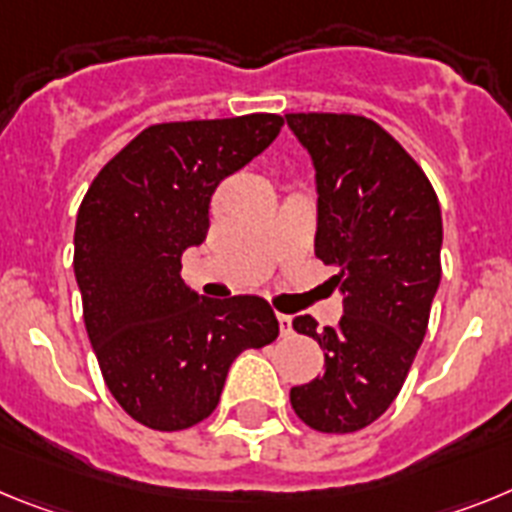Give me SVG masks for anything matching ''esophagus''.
<instances>
[{"label":"esophagus","instance_id":"obj_1","mask_svg":"<svg viewBox=\"0 0 512 512\" xmlns=\"http://www.w3.org/2000/svg\"><path fill=\"white\" fill-rule=\"evenodd\" d=\"M278 324H281V337H288L293 332V319L288 314H278Z\"/></svg>","mask_w":512,"mask_h":512}]
</instances>
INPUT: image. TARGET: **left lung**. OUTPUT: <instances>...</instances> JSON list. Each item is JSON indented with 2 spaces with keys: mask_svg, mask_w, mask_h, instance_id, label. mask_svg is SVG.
<instances>
[{
  "mask_svg": "<svg viewBox=\"0 0 512 512\" xmlns=\"http://www.w3.org/2000/svg\"><path fill=\"white\" fill-rule=\"evenodd\" d=\"M317 180L314 252L337 268V327L304 314L293 330L324 350V373L293 386L291 407L319 433H355L397 399L441 283L443 221L420 164L379 123L348 113H288Z\"/></svg>",
  "mask_w": 512,
  "mask_h": 512,
  "instance_id": "obj_1",
  "label": "left lung"
}]
</instances>
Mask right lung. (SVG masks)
Returning a JSON list of instances; mask_svg holds the SVG:
<instances>
[{"label":"right lung","mask_w":512,"mask_h":512,"mask_svg":"<svg viewBox=\"0 0 512 512\" xmlns=\"http://www.w3.org/2000/svg\"><path fill=\"white\" fill-rule=\"evenodd\" d=\"M281 126L273 113L149 126L102 167L79 206L84 327L110 394L146 428L206 420L234 358L278 337L268 301L190 291L180 260L206 239L219 182L268 149Z\"/></svg>","instance_id":"obj_1"}]
</instances>
